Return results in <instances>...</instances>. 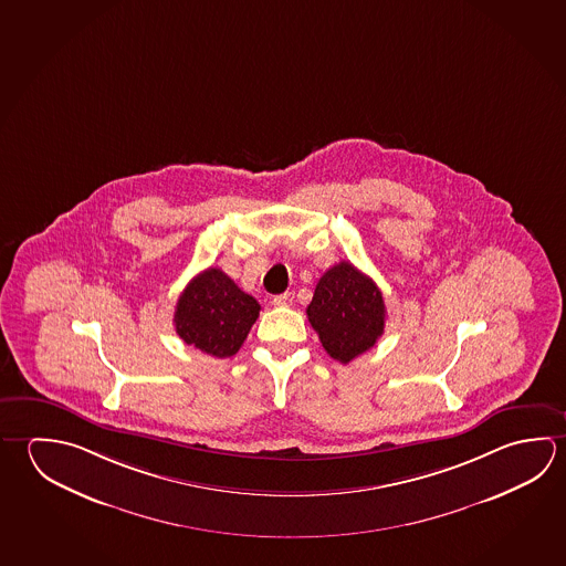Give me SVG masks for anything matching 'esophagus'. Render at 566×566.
Here are the masks:
<instances>
[{
    "label": "esophagus",
    "instance_id": "obj_1",
    "mask_svg": "<svg viewBox=\"0 0 566 566\" xmlns=\"http://www.w3.org/2000/svg\"><path fill=\"white\" fill-rule=\"evenodd\" d=\"M292 302H294V294L292 292H284V294L272 297V304L276 307L292 306Z\"/></svg>",
    "mask_w": 566,
    "mask_h": 566
}]
</instances>
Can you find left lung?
Here are the masks:
<instances>
[{
  "label": "left lung",
  "instance_id": "8db88e82",
  "mask_svg": "<svg viewBox=\"0 0 566 566\" xmlns=\"http://www.w3.org/2000/svg\"><path fill=\"white\" fill-rule=\"evenodd\" d=\"M306 314L327 356L342 364L376 346L386 327L379 287L346 260L319 279Z\"/></svg>",
  "mask_w": 566,
  "mask_h": 566
}]
</instances>
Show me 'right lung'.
Here are the masks:
<instances>
[{
    "label": "right lung",
    "instance_id": "add662e5",
    "mask_svg": "<svg viewBox=\"0 0 566 566\" xmlns=\"http://www.w3.org/2000/svg\"><path fill=\"white\" fill-rule=\"evenodd\" d=\"M260 304L220 269H207L182 290L175 327L185 344L214 357L239 352L256 322Z\"/></svg>",
    "mask_w": 566,
    "mask_h": 566
}]
</instances>
